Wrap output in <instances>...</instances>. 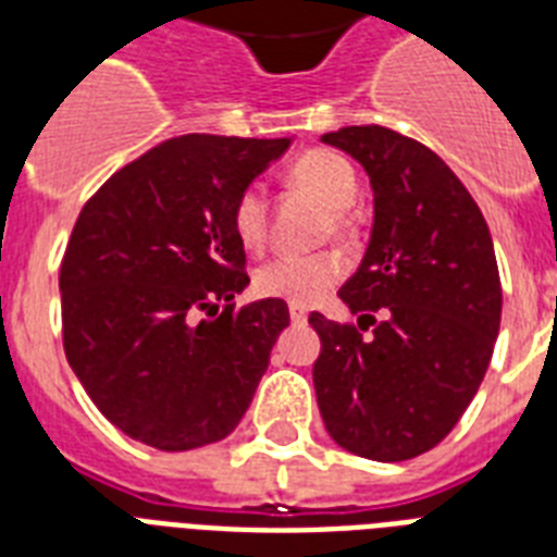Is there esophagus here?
<instances>
[{
  "label": "esophagus",
  "mask_w": 557,
  "mask_h": 557,
  "mask_svg": "<svg viewBox=\"0 0 557 557\" xmlns=\"http://www.w3.org/2000/svg\"><path fill=\"white\" fill-rule=\"evenodd\" d=\"M288 314H292V321L295 323H306V318H309V309H306V306L292 304L288 306Z\"/></svg>",
  "instance_id": "34e87169"
}]
</instances>
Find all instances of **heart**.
Segmentation results:
<instances>
[{"mask_svg":"<svg viewBox=\"0 0 557 557\" xmlns=\"http://www.w3.org/2000/svg\"><path fill=\"white\" fill-rule=\"evenodd\" d=\"M288 178L295 187L312 193L332 210V225H347V208L358 196V176L352 164L335 150H306L292 161ZM231 227L243 248L260 251L269 236V201L260 185L239 190L231 208ZM344 257L335 251L318 253H283L274 257L253 274L257 295L286 300V304L309 306L321 300L341 277H344Z\"/></svg>","mask_w":557,"mask_h":557,"instance_id":"b5f03b06","label":"heart"}]
</instances>
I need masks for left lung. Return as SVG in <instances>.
<instances>
[{"instance_id": "left-lung-1", "label": "left lung", "mask_w": 557, "mask_h": 557, "mask_svg": "<svg viewBox=\"0 0 557 557\" xmlns=\"http://www.w3.org/2000/svg\"><path fill=\"white\" fill-rule=\"evenodd\" d=\"M323 141L361 161L375 216L338 292L358 326L309 314L318 407L341 448L401 462L436 448L483 384L503 312L494 243L471 193L424 144L379 124Z\"/></svg>"}]
</instances>
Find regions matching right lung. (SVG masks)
I'll use <instances>...</instances> for the list:
<instances>
[{"label": "right lung", "mask_w": 557, "mask_h": 557, "mask_svg": "<svg viewBox=\"0 0 557 557\" xmlns=\"http://www.w3.org/2000/svg\"><path fill=\"white\" fill-rule=\"evenodd\" d=\"M286 147L178 135L83 205L60 262L63 349L100 413L135 442L201 448L251 405L288 306L265 297L236 309L248 271L231 208Z\"/></svg>", "instance_id": "right-lung-1"}]
</instances>
